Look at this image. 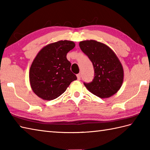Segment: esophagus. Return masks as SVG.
Listing matches in <instances>:
<instances>
[{
    "label": "esophagus",
    "mask_w": 150,
    "mask_h": 150,
    "mask_svg": "<svg viewBox=\"0 0 150 150\" xmlns=\"http://www.w3.org/2000/svg\"><path fill=\"white\" fill-rule=\"evenodd\" d=\"M77 80H79V81H80V80H81V74H80V73H79V74H77Z\"/></svg>",
    "instance_id": "esophagus-1"
}]
</instances>
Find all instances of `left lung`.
<instances>
[{"instance_id": "obj_1", "label": "left lung", "mask_w": 150, "mask_h": 150, "mask_svg": "<svg viewBox=\"0 0 150 150\" xmlns=\"http://www.w3.org/2000/svg\"><path fill=\"white\" fill-rule=\"evenodd\" d=\"M81 50L93 64L95 77L90 83H84L91 93L102 98L115 94L122 86L124 69L116 54L104 43L94 40L79 42Z\"/></svg>"}]
</instances>
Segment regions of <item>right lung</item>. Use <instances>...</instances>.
I'll use <instances>...</instances> for the list:
<instances>
[{
    "label": "right lung",
    "mask_w": 150,
    "mask_h": 150,
    "mask_svg": "<svg viewBox=\"0 0 150 150\" xmlns=\"http://www.w3.org/2000/svg\"><path fill=\"white\" fill-rule=\"evenodd\" d=\"M75 46L73 41L59 40L47 44L37 53L30 67L29 79L31 88L38 97L46 100L55 99L77 80L66 58Z\"/></svg>",
    "instance_id": "add662e5"
}]
</instances>
